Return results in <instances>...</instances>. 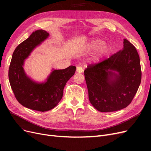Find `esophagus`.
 Here are the masks:
<instances>
[{"label":"esophagus","instance_id":"esophagus-1","mask_svg":"<svg viewBox=\"0 0 151 151\" xmlns=\"http://www.w3.org/2000/svg\"><path fill=\"white\" fill-rule=\"evenodd\" d=\"M83 72V68H82L81 67H79V66H77V72H78V73H82Z\"/></svg>","mask_w":151,"mask_h":151}]
</instances>
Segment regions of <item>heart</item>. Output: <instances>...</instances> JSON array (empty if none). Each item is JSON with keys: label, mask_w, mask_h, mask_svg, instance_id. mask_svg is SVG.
<instances>
[{"label": "heart", "mask_w": 151, "mask_h": 151, "mask_svg": "<svg viewBox=\"0 0 151 151\" xmlns=\"http://www.w3.org/2000/svg\"><path fill=\"white\" fill-rule=\"evenodd\" d=\"M104 42L100 39H93L88 43V48L89 50L97 49L93 58L94 63H98L102 58H103L108 52V47L103 44Z\"/></svg>", "instance_id": "obj_1"}]
</instances>
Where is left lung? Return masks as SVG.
<instances>
[{"label":"left lung","mask_w":151,"mask_h":151,"mask_svg":"<svg viewBox=\"0 0 151 151\" xmlns=\"http://www.w3.org/2000/svg\"><path fill=\"white\" fill-rule=\"evenodd\" d=\"M84 76L89 101L97 110L111 112L125 108L140 84L138 52L124 39L122 50L101 62L88 65Z\"/></svg>","instance_id":"1"}]
</instances>
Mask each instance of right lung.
I'll return each instance as SVG.
<instances>
[{
  "label": "right lung",
  "mask_w": 151,
  "mask_h": 151,
  "mask_svg": "<svg viewBox=\"0 0 151 151\" xmlns=\"http://www.w3.org/2000/svg\"><path fill=\"white\" fill-rule=\"evenodd\" d=\"M48 36L45 30L34 31L16 47L9 68V80L18 102L26 108L43 112L53 109L60 102L67 82L76 70L73 65L65 69H52L43 83L36 82L27 76L23 68L25 59Z\"/></svg>",
  "instance_id": "obj_1"
}]
</instances>
